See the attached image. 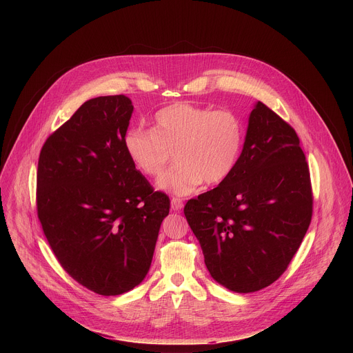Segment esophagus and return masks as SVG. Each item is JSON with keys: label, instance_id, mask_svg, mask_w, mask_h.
I'll use <instances>...</instances> for the list:
<instances>
[{"label": "esophagus", "instance_id": "34e87169", "mask_svg": "<svg viewBox=\"0 0 353 353\" xmlns=\"http://www.w3.org/2000/svg\"><path fill=\"white\" fill-rule=\"evenodd\" d=\"M170 207H172V211L174 212H179L181 208H183V201L180 198H172L170 201Z\"/></svg>", "mask_w": 353, "mask_h": 353}]
</instances>
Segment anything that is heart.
<instances>
[{
    "instance_id": "b5f03b06",
    "label": "heart",
    "mask_w": 353,
    "mask_h": 353,
    "mask_svg": "<svg viewBox=\"0 0 353 353\" xmlns=\"http://www.w3.org/2000/svg\"><path fill=\"white\" fill-rule=\"evenodd\" d=\"M244 142L241 120L232 112L185 102L161 109L154 131L132 127L123 148L132 166L148 177L162 174L174 150L176 166L158 180V188L187 195L204 181L219 184L236 169Z\"/></svg>"
}]
</instances>
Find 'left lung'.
<instances>
[{
    "mask_svg": "<svg viewBox=\"0 0 353 353\" xmlns=\"http://www.w3.org/2000/svg\"><path fill=\"white\" fill-rule=\"evenodd\" d=\"M312 212L310 173L299 137L261 102L248 116L233 173L184 207L211 276L237 293L257 292L285 272Z\"/></svg>",
    "mask_w": 353,
    "mask_h": 353,
    "instance_id": "1",
    "label": "left lung"
}]
</instances>
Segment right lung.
Listing matches in <instances>:
<instances>
[{
  "label": "right lung",
  "instance_id": "1",
  "mask_svg": "<svg viewBox=\"0 0 353 353\" xmlns=\"http://www.w3.org/2000/svg\"><path fill=\"white\" fill-rule=\"evenodd\" d=\"M134 106L124 94L88 100L44 142L37 165V215L63 268L103 296L138 286L169 215L123 148Z\"/></svg>",
  "mask_w": 353,
  "mask_h": 353
}]
</instances>
